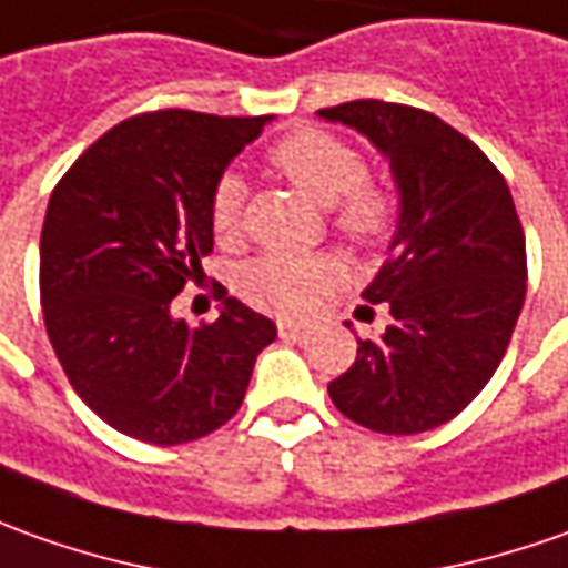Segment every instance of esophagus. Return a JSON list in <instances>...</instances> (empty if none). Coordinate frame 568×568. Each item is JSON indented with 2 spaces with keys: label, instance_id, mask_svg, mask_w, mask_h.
Segmentation results:
<instances>
[{
  "label": "esophagus",
  "instance_id": "34e87169",
  "mask_svg": "<svg viewBox=\"0 0 568 568\" xmlns=\"http://www.w3.org/2000/svg\"><path fill=\"white\" fill-rule=\"evenodd\" d=\"M280 335H283L285 342H304L311 335V326L307 323H295V320H283L280 323Z\"/></svg>",
  "mask_w": 568,
  "mask_h": 568
}]
</instances>
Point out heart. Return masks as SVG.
<instances>
[{
  "label": "heart",
  "instance_id": "1",
  "mask_svg": "<svg viewBox=\"0 0 568 568\" xmlns=\"http://www.w3.org/2000/svg\"><path fill=\"white\" fill-rule=\"evenodd\" d=\"M270 164L288 183L329 207L338 233L361 248H376L395 233L397 199L392 189L373 183L361 152L345 139L323 130H298L270 149ZM248 186L239 173L226 171L207 192V220L220 242L242 233ZM338 280V261L329 254H261L239 273V292L273 314H304L320 292Z\"/></svg>",
  "mask_w": 568,
  "mask_h": 568
}]
</instances>
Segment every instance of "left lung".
Returning a JSON list of instances; mask_svg holds the SVG:
<instances>
[{"instance_id":"obj_1","label":"left lung","mask_w":568,"mask_h":568,"mask_svg":"<svg viewBox=\"0 0 568 568\" xmlns=\"http://www.w3.org/2000/svg\"><path fill=\"white\" fill-rule=\"evenodd\" d=\"M323 121L366 136L395 176L400 214L388 261L364 298L388 326L357 338L329 397L357 426L416 435L488 385L526 301V235L507 180L476 142L423 108L357 99Z\"/></svg>"}]
</instances>
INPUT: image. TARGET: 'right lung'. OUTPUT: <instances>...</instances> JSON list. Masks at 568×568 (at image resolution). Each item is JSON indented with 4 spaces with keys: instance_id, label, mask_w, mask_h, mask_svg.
Listing matches in <instances>:
<instances>
[{
    "instance_id": "right-lung-1",
    "label": "right lung",
    "mask_w": 568,
    "mask_h": 568,
    "mask_svg": "<svg viewBox=\"0 0 568 568\" xmlns=\"http://www.w3.org/2000/svg\"><path fill=\"white\" fill-rule=\"evenodd\" d=\"M270 121L136 114L58 180L40 235L45 333L73 392L111 429L186 445L242 407L273 320L223 292L217 320L189 326L171 301L214 248V180Z\"/></svg>"
}]
</instances>
